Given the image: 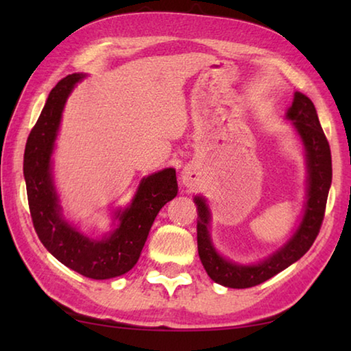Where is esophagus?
<instances>
[{
    "label": "esophagus",
    "instance_id": "esophagus-1",
    "mask_svg": "<svg viewBox=\"0 0 351 351\" xmlns=\"http://www.w3.org/2000/svg\"><path fill=\"white\" fill-rule=\"evenodd\" d=\"M182 182L186 184V186H192V182H193V173H192V171H184V173H182Z\"/></svg>",
    "mask_w": 351,
    "mask_h": 351
}]
</instances>
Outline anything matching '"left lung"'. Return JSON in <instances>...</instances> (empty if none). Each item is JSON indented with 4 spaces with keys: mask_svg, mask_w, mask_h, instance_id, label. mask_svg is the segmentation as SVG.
Instances as JSON below:
<instances>
[{
    "mask_svg": "<svg viewBox=\"0 0 351 351\" xmlns=\"http://www.w3.org/2000/svg\"><path fill=\"white\" fill-rule=\"evenodd\" d=\"M287 119L293 121L305 147L308 189L304 218L293 237L274 252L257 265H237L223 258L213 247L209 235L210 212L203 197H195L198 209L197 239L198 254L204 269L213 282L228 288H251L260 285L305 255L313 246L324 221L326 198L331 186V152L324 130L320 127L314 104L305 94L294 93L293 105L289 106Z\"/></svg>",
    "mask_w": 351,
    "mask_h": 351,
    "instance_id": "8db88e82",
    "label": "left lung"
}]
</instances>
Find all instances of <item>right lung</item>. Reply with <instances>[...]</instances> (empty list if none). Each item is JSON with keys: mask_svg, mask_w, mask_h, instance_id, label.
<instances>
[{"mask_svg": "<svg viewBox=\"0 0 351 351\" xmlns=\"http://www.w3.org/2000/svg\"><path fill=\"white\" fill-rule=\"evenodd\" d=\"M85 74L66 75L52 88L37 123L31 130L25 150L29 210L40 241L54 257L79 274L94 280L122 276L138 263L142 247L158 212L178 193L175 169H164L144 178L125 210H117L119 226L102 240H93L62 217L51 154L54 150L64 102Z\"/></svg>", "mask_w": 351, "mask_h": 351, "instance_id": "right-lung-1", "label": "right lung"}]
</instances>
